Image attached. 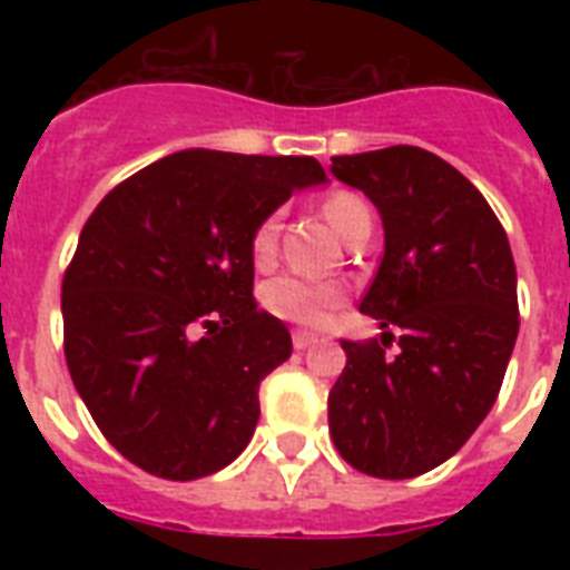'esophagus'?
Wrapping results in <instances>:
<instances>
[{"instance_id": "esophagus-1", "label": "esophagus", "mask_w": 570, "mask_h": 570, "mask_svg": "<svg viewBox=\"0 0 570 570\" xmlns=\"http://www.w3.org/2000/svg\"><path fill=\"white\" fill-rule=\"evenodd\" d=\"M316 343H320V337H316V334H311V331H302V328L293 331V346L298 348V352L316 346Z\"/></svg>"}]
</instances>
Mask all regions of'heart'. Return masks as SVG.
<instances>
[{
    "instance_id": "1",
    "label": "heart",
    "mask_w": 570,
    "mask_h": 570,
    "mask_svg": "<svg viewBox=\"0 0 570 570\" xmlns=\"http://www.w3.org/2000/svg\"><path fill=\"white\" fill-rule=\"evenodd\" d=\"M357 206H364V200L348 191H337L328 197L325 204V218L331 222L334 230H343L348 213H355ZM277 250V218H263L257 224V230L250 236V254L259 266L272 263ZM263 307L272 316L284 322H295L304 328H316L328 320V313L343 302V289L337 284H322V281H311L302 275H277L263 286Z\"/></svg>"
}]
</instances>
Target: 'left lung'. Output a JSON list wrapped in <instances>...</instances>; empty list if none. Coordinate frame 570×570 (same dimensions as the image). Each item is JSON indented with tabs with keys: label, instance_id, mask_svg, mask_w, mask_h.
<instances>
[{
	"label": "left lung",
	"instance_id": "obj_1",
	"mask_svg": "<svg viewBox=\"0 0 570 570\" xmlns=\"http://www.w3.org/2000/svg\"><path fill=\"white\" fill-rule=\"evenodd\" d=\"M331 174L364 191L384 224L361 313L402 331L396 355L390 331L340 340L331 438L366 476H420L455 455L497 402L521 325L512 248L476 186L423 147L334 156Z\"/></svg>",
	"mask_w": 570,
	"mask_h": 570
}]
</instances>
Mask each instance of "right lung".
Listing matches in <instances>:
<instances>
[{"label": "right lung", "instance_id": "right-lung-1", "mask_svg": "<svg viewBox=\"0 0 570 570\" xmlns=\"http://www.w3.org/2000/svg\"><path fill=\"white\" fill-rule=\"evenodd\" d=\"M320 183L313 156L180 150L97 204L61 284L65 357L124 459L189 482L248 446L259 381L293 355L250 293V236Z\"/></svg>", "mask_w": 570, "mask_h": 570}]
</instances>
